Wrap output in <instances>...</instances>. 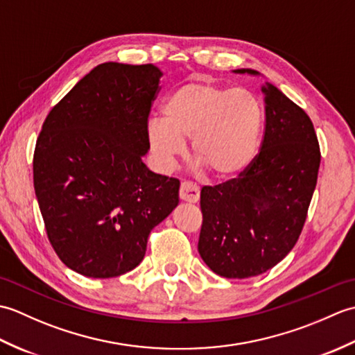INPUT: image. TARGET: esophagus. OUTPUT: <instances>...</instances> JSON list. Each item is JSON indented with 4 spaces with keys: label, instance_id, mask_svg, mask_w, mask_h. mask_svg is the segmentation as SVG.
<instances>
[{
    "label": "esophagus",
    "instance_id": "34e87169",
    "mask_svg": "<svg viewBox=\"0 0 355 355\" xmlns=\"http://www.w3.org/2000/svg\"><path fill=\"white\" fill-rule=\"evenodd\" d=\"M180 200L186 202H198L200 200L198 186L191 182H183L182 186H180Z\"/></svg>",
    "mask_w": 355,
    "mask_h": 355
}]
</instances>
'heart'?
Listing matches in <instances>:
<instances>
[{"label": "heart", "mask_w": 355, "mask_h": 355, "mask_svg": "<svg viewBox=\"0 0 355 355\" xmlns=\"http://www.w3.org/2000/svg\"><path fill=\"white\" fill-rule=\"evenodd\" d=\"M164 119L148 123L149 146L168 169L192 139V153L215 178H230L252 163L258 150L263 108L248 89H229L191 80L168 96Z\"/></svg>", "instance_id": "1"}]
</instances>
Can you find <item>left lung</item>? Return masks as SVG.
<instances>
[{
	"mask_svg": "<svg viewBox=\"0 0 355 355\" xmlns=\"http://www.w3.org/2000/svg\"><path fill=\"white\" fill-rule=\"evenodd\" d=\"M259 76L250 69L233 70ZM259 154L238 178L201 189L198 252L223 277L266 273L297 243L318 183L320 149L306 112L271 84Z\"/></svg>",
	"mask_w": 355,
	"mask_h": 355,
	"instance_id": "obj_1",
	"label": "left lung"
}]
</instances>
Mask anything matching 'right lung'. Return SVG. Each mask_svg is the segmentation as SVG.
Wrapping results in <instances>:
<instances>
[{
  "instance_id": "right-lung-1",
  "label": "right lung",
  "mask_w": 355,
  "mask_h": 355,
  "mask_svg": "<svg viewBox=\"0 0 355 355\" xmlns=\"http://www.w3.org/2000/svg\"><path fill=\"white\" fill-rule=\"evenodd\" d=\"M153 64L94 67L53 108L33 155L50 244L79 275L107 279L141 262L150 230L178 206L180 182L148 169Z\"/></svg>"
}]
</instances>
